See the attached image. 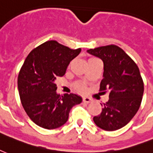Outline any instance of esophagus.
<instances>
[{"mask_svg":"<svg viewBox=\"0 0 153 153\" xmlns=\"http://www.w3.org/2000/svg\"><path fill=\"white\" fill-rule=\"evenodd\" d=\"M82 101L84 103H87V104H88V103H90L91 101V98H89V97H83L82 98Z\"/></svg>","mask_w":153,"mask_h":153,"instance_id":"34e87169","label":"esophagus"}]
</instances>
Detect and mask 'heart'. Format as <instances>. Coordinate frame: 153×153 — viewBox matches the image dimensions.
I'll use <instances>...</instances> for the list:
<instances>
[{
  "label": "heart",
  "instance_id": "heart-1",
  "mask_svg": "<svg viewBox=\"0 0 153 153\" xmlns=\"http://www.w3.org/2000/svg\"><path fill=\"white\" fill-rule=\"evenodd\" d=\"M76 88L80 91H84V89H85V88H84V86L82 85V84H77Z\"/></svg>",
  "mask_w": 153,
  "mask_h": 153
}]
</instances>
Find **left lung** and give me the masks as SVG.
Listing matches in <instances>:
<instances>
[{"label":"left lung","mask_w":153,"mask_h":153,"mask_svg":"<svg viewBox=\"0 0 153 153\" xmlns=\"http://www.w3.org/2000/svg\"><path fill=\"white\" fill-rule=\"evenodd\" d=\"M88 53L104 62L100 91L109 92V99L101 105L102 112L93 117L94 123L105 131L118 130L133 118L141 105L143 82L139 67L117 45L91 48Z\"/></svg>","instance_id":"8db88e82"}]
</instances>
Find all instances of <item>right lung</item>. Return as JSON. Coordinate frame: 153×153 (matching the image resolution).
<instances>
[{
    "mask_svg": "<svg viewBox=\"0 0 153 153\" xmlns=\"http://www.w3.org/2000/svg\"><path fill=\"white\" fill-rule=\"evenodd\" d=\"M81 52L55 40L42 44L28 54L18 77L22 107L32 122L48 130L67 122L73 106L82 102L76 94L56 93L55 79L65 74L67 66Z\"/></svg>",
    "mask_w": 153,
    "mask_h": 153,
    "instance_id": "add662e5",
    "label": "right lung"
}]
</instances>
